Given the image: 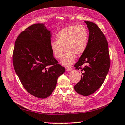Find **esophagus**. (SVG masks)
Segmentation results:
<instances>
[{"label":"esophagus","instance_id":"1","mask_svg":"<svg viewBox=\"0 0 125 125\" xmlns=\"http://www.w3.org/2000/svg\"><path fill=\"white\" fill-rule=\"evenodd\" d=\"M72 68H71V67H67L66 68V71H68V72H70V71H72Z\"/></svg>","mask_w":125,"mask_h":125}]
</instances>
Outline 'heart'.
I'll return each mask as SVG.
<instances>
[{
  "label": "heart",
  "instance_id": "1",
  "mask_svg": "<svg viewBox=\"0 0 125 125\" xmlns=\"http://www.w3.org/2000/svg\"><path fill=\"white\" fill-rule=\"evenodd\" d=\"M57 40L50 44L54 57L60 59L63 52H66L61 63L65 66L72 65L75 60V55L80 56L85 52L87 47L88 32L83 25H70L63 28L56 34Z\"/></svg>",
  "mask_w": 125,
  "mask_h": 125
}]
</instances>
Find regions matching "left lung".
<instances>
[{"instance_id": "1", "label": "left lung", "mask_w": 125, "mask_h": 125, "mask_svg": "<svg viewBox=\"0 0 125 125\" xmlns=\"http://www.w3.org/2000/svg\"><path fill=\"white\" fill-rule=\"evenodd\" d=\"M89 30L87 47L74 66L83 71L81 80L74 86L78 93L83 96L90 95L98 90L107 75L110 59L108 45L105 35L97 25L85 21Z\"/></svg>"}]
</instances>
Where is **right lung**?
Here are the masks:
<instances>
[{
	"label": "right lung",
	"mask_w": 125,
	"mask_h": 125,
	"mask_svg": "<svg viewBox=\"0 0 125 125\" xmlns=\"http://www.w3.org/2000/svg\"><path fill=\"white\" fill-rule=\"evenodd\" d=\"M51 33L45 24H36L22 32L16 40L13 63L17 75L26 91L45 99L55 89L58 77L65 68L53 57Z\"/></svg>",
	"instance_id": "obj_1"
}]
</instances>
